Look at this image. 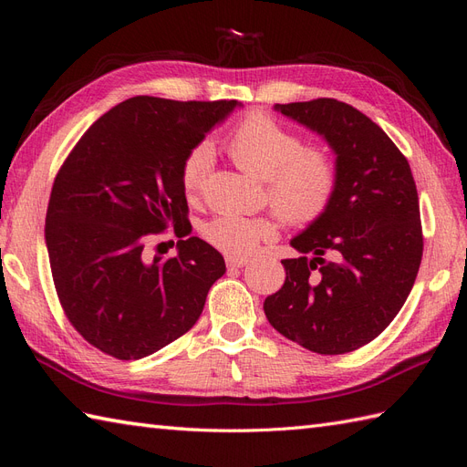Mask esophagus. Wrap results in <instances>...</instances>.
I'll return each instance as SVG.
<instances>
[{
    "label": "esophagus",
    "mask_w": 467,
    "mask_h": 467,
    "mask_svg": "<svg viewBox=\"0 0 467 467\" xmlns=\"http://www.w3.org/2000/svg\"><path fill=\"white\" fill-rule=\"evenodd\" d=\"M225 265H228L230 268H242L247 265V259H237V257H228L225 259Z\"/></svg>",
    "instance_id": "34e87169"
}]
</instances>
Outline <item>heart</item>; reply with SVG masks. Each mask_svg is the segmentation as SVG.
I'll return each instance as SVG.
<instances>
[{"label":"heart","instance_id":"obj_1","mask_svg":"<svg viewBox=\"0 0 467 467\" xmlns=\"http://www.w3.org/2000/svg\"><path fill=\"white\" fill-rule=\"evenodd\" d=\"M234 163L259 181H266L268 202L290 223H309L327 208L337 167L325 146H302L300 136L263 112H251L235 126L228 140ZM212 163V150L196 146L182 161L181 181L187 199L199 196ZM276 223L268 218L218 214L206 222L202 235L230 257L244 259L276 237Z\"/></svg>","mask_w":467,"mask_h":467}]
</instances>
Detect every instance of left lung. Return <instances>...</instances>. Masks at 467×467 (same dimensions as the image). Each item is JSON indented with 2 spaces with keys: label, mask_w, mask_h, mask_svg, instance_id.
<instances>
[{
  "label": "left lung",
  "mask_w": 467,
  "mask_h": 467,
  "mask_svg": "<svg viewBox=\"0 0 467 467\" xmlns=\"http://www.w3.org/2000/svg\"><path fill=\"white\" fill-rule=\"evenodd\" d=\"M275 110L327 142L337 185L323 214L290 239L302 257L282 261L286 280L265 316L307 350L345 355L374 341L415 285L422 234L411 167L376 122L337 99Z\"/></svg>",
  "instance_id": "8db88e82"
}]
</instances>
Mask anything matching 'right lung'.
Listing matches in <instances>:
<instances>
[{"instance_id": "right-lung-1", "label": "right lung", "mask_w": 467, "mask_h": 467, "mask_svg": "<svg viewBox=\"0 0 467 467\" xmlns=\"http://www.w3.org/2000/svg\"><path fill=\"white\" fill-rule=\"evenodd\" d=\"M237 101L132 97L97 119L56 175L45 239L56 292L88 343L120 360L153 355L201 317L225 273L220 253L187 234L181 169ZM177 227L171 260H150L151 233Z\"/></svg>"}]
</instances>
